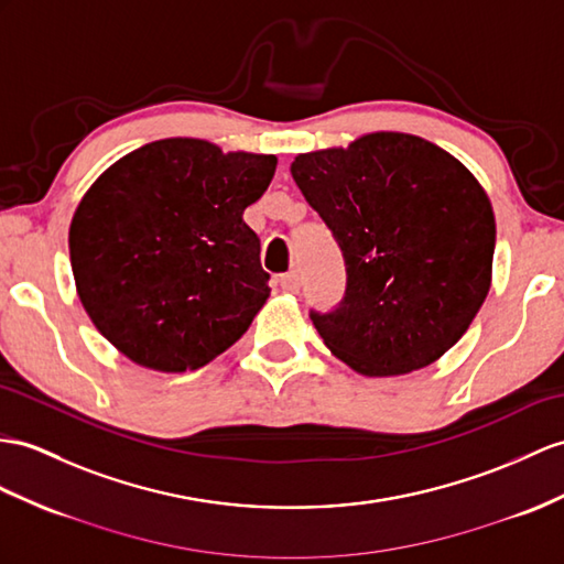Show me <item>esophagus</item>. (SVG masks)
<instances>
[{"mask_svg": "<svg viewBox=\"0 0 564 564\" xmlns=\"http://www.w3.org/2000/svg\"><path fill=\"white\" fill-rule=\"evenodd\" d=\"M280 286L284 292H299L301 280H299V272H286L280 278Z\"/></svg>", "mask_w": 564, "mask_h": 564, "instance_id": "esophagus-1", "label": "esophagus"}]
</instances>
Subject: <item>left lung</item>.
I'll list each match as a JSON object with an SVG mask.
<instances>
[{
	"instance_id": "8db88e82",
	"label": "left lung",
	"mask_w": 564,
	"mask_h": 564,
	"mask_svg": "<svg viewBox=\"0 0 564 564\" xmlns=\"http://www.w3.org/2000/svg\"><path fill=\"white\" fill-rule=\"evenodd\" d=\"M292 176L347 265V292L311 311L325 347L368 378L431 366L469 329L490 290L496 215L447 150L376 131L296 155Z\"/></svg>"
}]
</instances>
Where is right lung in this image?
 <instances>
[{
	"instance_id": "obj_1",
	"label": "right lung",
	"mask_w": 564,
	"mask_h": 564,
	"mask_svg": "<svg viewBox=\"0 0 564 564\" xmlns=\"http://www.w3.org/2000/svg\"><path fill=\"white\" fill-rule=\"evenodd\" d=\"M278 158L162 139L105 170L68 229L80 304L133 364L184 373L249 329L270 296L243 210Z\"/></svg>"
}]
</instances>
